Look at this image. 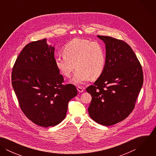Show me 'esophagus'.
Returning <instances> with one entry per match:
<instances>
[{
  "label": "esophagus",
  "instance_id": "esophagus-1",
  "mask_svg": "<svg viewBox=\"0 0 156 156\" xmlns=\"http://www.w3.org/2000/svg\"><path fill=\"white\" fill-rule=\"evenodd\" d=\"M77 89L78 92H80V93H82V92H83L84 91V88H82L81 87H78Z\"/></svg>",
  "mask_w": 156,
  "mask_h": 156
}]
</instances>
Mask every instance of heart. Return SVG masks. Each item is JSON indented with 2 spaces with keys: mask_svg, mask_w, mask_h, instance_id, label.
Instances as JSON below:
<instances>
[{
  "mask_svg": "<svg viewBox=\"0 0 156 156\" xmlns=\"http://www.w3.org/2000/svg\"><path fill=\"white\" fill-rule=\"evenodd\" d=\"M62 52L64 55L55 58L56 67L67 77L77 67L71 80L74 84H83L90 77L98 78L104 71L106 53L103 45L98 42L74 38L66 44Z\"/></svg>",
  "mask_w": 156,
  "mask_h": 156,
  "instance_id": "obj_1",
  "label": "heart"
}]
</instances>
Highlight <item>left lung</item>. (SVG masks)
<instances>
[{
	"label": "left lung",
	"mask_w": 156,
	"mask_h": 156,
	"mask_svg": "<svg viewBox=\"0 0 156 156\" xmlns=\"http://www.w3.org/2000/svg\"><path fill=\"white\" fill-rule=\"evenodd\" d=\"M106 45L103 73L87 88L92 96L90 117L110 126L126 119L133 110L144 82L142 66L130 46L111 37L97 35Z\"/></svg>",
	"instance_id": "left-lung-1"
}]
</instances>
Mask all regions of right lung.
Listing matches in <instances>:
<instances>
[{"mask_svg": "<svg viewBox=\"0 0 156 156\" xmlns=\"http://www.w3.org/2000/svg\"><path fill=\"white\" fill-rule=\"evenodd\" d=\"M55 47L43 39L26 45L12 71V85L24 114L43 127H53L66 116L69 101L77 95L72 84L63 85L55 62Z\"/></svg>", "mask_w": 156, "mask_h": 156, "instance_id": "1", "label": "right lung"}]
</instances>
